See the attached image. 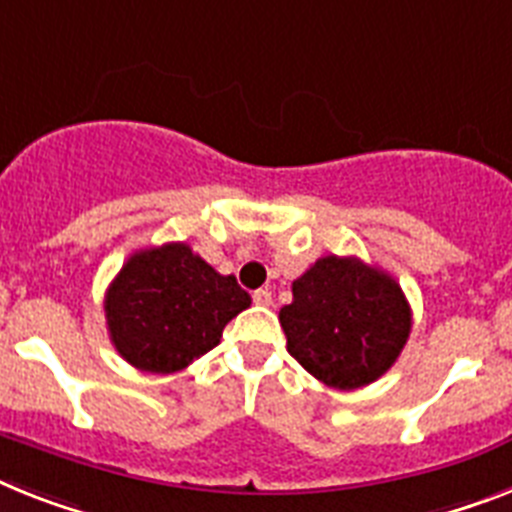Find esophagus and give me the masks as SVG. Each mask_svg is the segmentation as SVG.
<instances>
[{
    "label": "esophagus",
    "mask_w": 512,
    "mask_h": 512,
    "mask_svg": "<svg viewBox=\"0 0 512 512\" xmlns=\"http://www.w3.org/2000/svg\"><path fill=\"white\" fill-rule=\"evenodd\" d=\"M253 303H256V306H272V290H266V287L256 290V293H253Z\"/></svg>",
    "instance_id": "34e87169"
}]
</instances>
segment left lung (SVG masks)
I'll return each instance as SVG.
<instances>
[{"instance_id":"8db88e82","label":"left lung","mask_w":512,"mask_h":512,"mask_svg":"<svg viewBox=\"0 0 512 512\" xmlns=\"http://www.w3.org/2000/svg\"><path fill=\"white\" fill-rule=\"evenodd\" d=\"M287 353L335 390L377 382L411 335V306L390 274L356 256H324L280 308Z\"/></svg>"}]
</instances>
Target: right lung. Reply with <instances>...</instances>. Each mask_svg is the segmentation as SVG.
<instances>
[{
  "label": "right lung",
  "instance_id": "add662e5",
  "mask_svg": "<svg viewBox=\"0 0 512 512\" xmlns=\"http://www.w3.org/2000/svg\"><path fill=\"white\" fill-rule=\"evenodd\" d=\"M251 306L232 274L188 243L135 251L104 295L109 340L130 366L172 374L217 348L230 319Z\"/></svg>",
  "mask_w": 512,
  "mask_h": 512
}]
</instances>
